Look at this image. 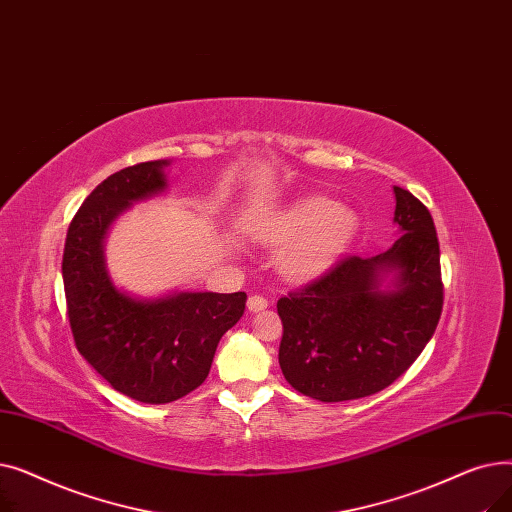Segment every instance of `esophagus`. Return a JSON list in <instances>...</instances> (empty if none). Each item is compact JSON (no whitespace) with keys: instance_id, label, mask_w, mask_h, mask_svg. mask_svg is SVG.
I'll return each instance as SVG.
<instances>
[{"instance_id":"esophagus-1","label":"esophagus","mask_w":512,"mask_h":512,"mask_svg":"<svg viewBox=\"0 0 512 512\" xmlns=\"http://www.w3.org/2000/svg\"><path fill=\"white\" fill-rule=\"evenodd\" d=\"M247 307H249V311H253V313L263 311V309H267V299L259 297V294H253V297H249V301H247Z\"/></svg>"}]
</instances>
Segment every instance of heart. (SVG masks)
<instances>
[{
    "label": "heart",
    "instance_id": "b5f03b06",
    "mask_svg": "<svg viewBox=\"0 0 512 512\" xmlns=\"http://www.w3.org/2000/svg\"><path fill=\"white\" fill-rule=\"evenodd\" d=\"M359 232L353 209L326 197H309L276 213L259 236L272 247H284L278 265L288 280H309L330 267Z\"/></svg>",
    "mask_w": 512,
    "mask_h": 512
}]
</instances>
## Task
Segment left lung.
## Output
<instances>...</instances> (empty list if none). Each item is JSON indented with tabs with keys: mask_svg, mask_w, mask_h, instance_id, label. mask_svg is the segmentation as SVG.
I'll list each match as a JSON object with an SVG mask.
<instances>
[{
	"mask_svg": "<svg viewBox=\"0 0 512 512\" xmlns=\"http://www.w3.org/2000/svg\"><path fill=\"white\" fill-rule=\"evenodd\" d=\"M394 197L400 236L386 253L342 257L278 301L280 367L305 396L342 402L380 392L436 332L444 286L432 213L405 188L394 186Z\"/></svg>",
	"mask_w": 512,
	"mask_h": 512,
	"instance_id": "1",
	"label": "left lung"
}]
</instances>
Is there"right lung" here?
I'll return each instance as SVG.
<instances>
[{"mask_svg": "<svg viewBox=\"0 0 512 512\" xmlns=\"http://www.w3.org/2000/svg\"><path fill=\"white\" fill-rule=\"evenodd\" d=\"M168 166V159H155L105 178L70 222L62 259L78 353L114 390L147 405H166L205 382L220 338L247 303L245 292H172L139 299L107 274V230L132 203L166 191Z\"/></svg>", "mask_w": 512, "mask_h": 512, "instance_id": "add662e5", "label": "right lung"}]
</instances>
